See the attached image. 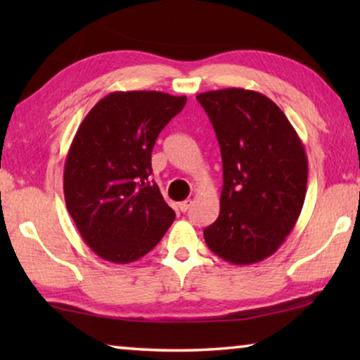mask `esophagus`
<instances>
[{
    "mask_svg": "<svg viewBox=\"0 0 360 360\" xmlns=\"http://www.w3.org/2000/svg\"><path fill=\"white\" fill-rule=\"evenodd\" d=\"M191 206H192V200H184V202L179 203V210L182 212H186V211H188V208H191Z\"/></svg>",
    "mask_w": 360,
    "mask_h": 360,
    "instance_id": "34e87169",
    "label": "esophagus"
}]
</instances>
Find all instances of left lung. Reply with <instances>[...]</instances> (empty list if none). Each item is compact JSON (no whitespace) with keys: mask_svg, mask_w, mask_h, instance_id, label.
<instances>
[{"mask_svg":"<svg viewBox=\"0 0 360 360\" xmlns=\"http://www.w3.org/2000/svg\"><path fill=\"white\" fill-rule=\"evenodd\" d=\"M222 155L221 212L205 229L212 252L235 265L260 262L283 245L300 216L308 158L294 127L268 96L222 89L197 95Z\"/></svg>","mask_w":360,"mask_h":360,"instance_id":"8db88e82","label":"left lung"}]
</instances>
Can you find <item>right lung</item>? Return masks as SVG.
Segmentation results:
<instances>
[{"instance_id":"right-lung-1","label":"right lung","mask_w":360,"mask_h":360,"mask_svg":"<svg viewBox=\"0 0 360 360\" xmlns=\"http://www.w3.org/2000/svg\"><path fill=\"white\" fill-rule=\"evenodd\" d=\"M186 101L155 90L112 92L79 125L65 162V202L82 240L101 259L135 262L173 224L174 211L149 181L150 154Z\"/></svg>"}]
</instances>
